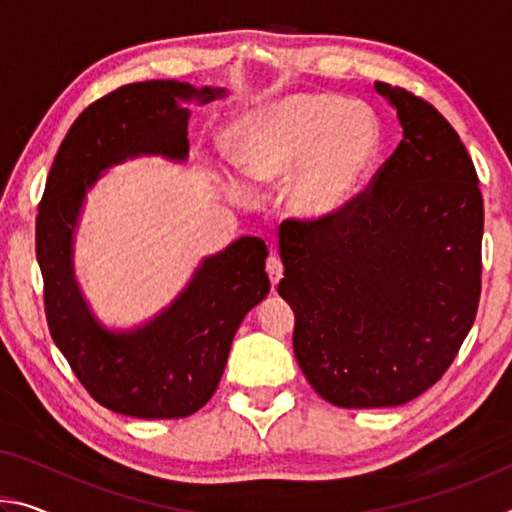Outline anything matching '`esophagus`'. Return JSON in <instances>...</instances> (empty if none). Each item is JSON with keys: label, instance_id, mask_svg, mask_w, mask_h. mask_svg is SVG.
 Here are the masks:
<instances>
[{"label": "esophagus", "instance_id": "obj_1", "mask_svg": "<svg viewBox=\"0 0 512 512\" xmlns=\"http://www.w3.org/2000/svg\"><path fill=\"white\" fill-rule=\"evenodd\" d=\"M266 273H268V277H271V284L275 287L277 282L282 280V275H284V264H282V259L280 257H275V255H271L266 259Z\"/></svg>", "mask_w": 512, "mask_h": 512}]
</instances>
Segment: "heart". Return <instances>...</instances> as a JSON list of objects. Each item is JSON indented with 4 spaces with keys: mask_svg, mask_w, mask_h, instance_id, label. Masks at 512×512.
Listing matches in <instances>:
<instances>
[{
    "mask_svg": "<svg viewBox=\"0 0 512 512\" xmlns=\"http://www.w3.org/2000/svg\"><path fill=\"white\" fill-rule=\"evenodd\" d=\"M225 149L255 185H277L291 175V214L307 223H325L348 212L375 176L381 131L361 103L300 92L241 117L230 128ZM230 194L246 198L239 187Z\"/></svg>",
    "mask_w": 512,
    "mask_h": 512,
    "instance_id": "obj_1",
    "label": "heart"
}]
</instances>
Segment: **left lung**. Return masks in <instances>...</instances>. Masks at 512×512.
I'll list each match as a JSON object with an SVG mask.
<instances>
[{"mask_svg": "<svg viewBox=\"0 0 512 512\" xmlns=\"http://www.w3.org/2000/svg\"><path fill=\"white\" fill-rule=\"evenodd\" d=\"M375 90L404 140L339 219L280 225L277 293L296 314L293 352L343 409L400 406L452 366L481 296L483 198L452 124L415 94Z\"/></svg>", "mask_w": 512, "mask_h": 512, "instance_id": "obj_1", "label": "left lung"}]
</instances>
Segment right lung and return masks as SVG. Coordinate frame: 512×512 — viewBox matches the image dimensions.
<instances>
[{"instance_id": "1", "label": "right lung", "mask_w": 512, "mask_h": 512, "mask_svg": "<svg viewBox=\"0 0 512 512\" xmlns=\"http://www.w3.org/2000/svg\"><path fill=\"white\" fill-rule=\"evenodd\" d=\"M219 97L223 88L144 81L94 101L60 142L38 205L36 255L51 339L85 391L121 415L173 420L205 406L241 320L271 289L266 244L241 237L205 257L180 296L149 323L115 332L94 318L74 275V230L101 173L140 155L185 162L189 110L180 101Z\"/></svg>"}]
</instances>
